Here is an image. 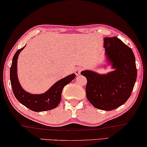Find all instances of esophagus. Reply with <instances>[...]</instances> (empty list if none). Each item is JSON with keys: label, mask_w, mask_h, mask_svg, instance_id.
<instances>
[{"label": "esophagus", "mask_w": 147, "mask_h": 147, "mask_svg": "<svg viewBox=\"0 0 147 147\" xmlns=\"http://www.w3.org/2000/svg\"><path fill=\"white\" fill-rule=\"evenodd\" d=\"M82 68L81 67H78L77 68H76L75 69V71H74V73L76 74V75H80L81 71H82Z\"/></svg>", "instance_id": "1"}]
</instances>
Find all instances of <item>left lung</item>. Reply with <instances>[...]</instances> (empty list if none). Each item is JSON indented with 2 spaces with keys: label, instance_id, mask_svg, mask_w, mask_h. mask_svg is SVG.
Returning a JSON list of instances; mask_svg holds the SVG:
<instances>
[{
  "label": "left lung",
  "instance_id": "1",
  "mask_svg": "<svg viewBox=\"0 0 147 147\" xmlns=\"http://www.w3.org/2000/svg\"><path fill=\"white\" fill-rule=\"evenodd\" d=\"M108 59L114 71L102 75L90 71L81 74L87 79L86 98L96 108L110 111L125 104L137 80L135 57L129 47L116 37L104 38Z\"/></svg>",
  "mask_w": 147,
  "mask_h": 147
}]
</instances>
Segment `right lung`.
<instances>
[{
    "label": "right lung",
    "instance_id": "1",
    "mask_svg": "<svg viewBox=\"0 0 147 147\" xmlns=\"http://www.w3.org/2000/svg\"><path fill=\"white\" fill-rule=\"evenodd\" d=\"M25 47L18 50L12 59L10 70V78L13 93L22 104L34 111L51 110L58 106L61 100L63 88L71 82L76 75L72 74L57 82L49 90L42 94H32L24 90L20 85L17 76V59L20 51Z\"/></svg>",
    "mask_w": 147,
    "mask_h": 147
}]
</instances>
